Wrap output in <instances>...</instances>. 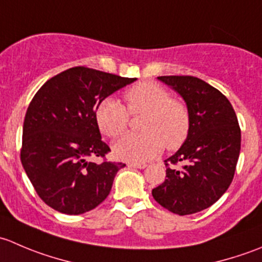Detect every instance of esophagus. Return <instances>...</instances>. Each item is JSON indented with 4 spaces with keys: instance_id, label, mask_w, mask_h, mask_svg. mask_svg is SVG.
Wrapping results in <instances>:
<instances>
[{
    "instance_id": "1",
    "label": "esophagus",
    "mask_w": 262,
    "mask_h": 262,
    "mask_svg": "<svg viewBox=\"0 0 262 262\" xmlns=\"http://www.w3.org/2000/svg\"><path fill=\"white\" fill-rule=\"evenodd\" d=\"M128 166L132 168H139V170H141V168L147 167L146 163H130V165H128Z\"/></svg>"
}]
</instances>
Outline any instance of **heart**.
<instances>
[{
  "mask_svg": "<svg viewBox=\"0 0 262 262\" xmlns=\"http://www.w3.org/2000/svg\"><path fill=\"white\" fill-rule=\"evenodd\" d=\"M128 110L141 120L143 133H129L113 143L119 160L142 163L157 156L163 147L175 149L187 138L190 130L189 109L178 99H171L165 87L155 82H141L125 92ZM96 121L106 137L120 136L128 126L126 107L113 97L102 100L96 110Z\"/></svg>",
  "mask_w": 262,
  "mask_h": 262,
  "instance_id": "1",
  "label": "heart"
}]
</instances>
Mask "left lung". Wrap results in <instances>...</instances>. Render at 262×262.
Masks as SVG:
<instances>
[{
	"label": "left lung",
	"mask_w": 262,
	"mask_h": 262,
	"mask_svg": "<svg viewBox=\"0 0 262 262\" xmlns=\"http://www.w3.org/2000/svg\"><path fill=\"white\" fill-rule=\"evenodd\" d=\"M184 99L190 130L180 149L165 161L166 180L152 190L156 202L187 215L213 205L231 185L241 149V129L226 96L192 76H161ZM184 163L180 170L170 164Z\"/></svg>",
	"instance_id": "left-lung-1"
}]
</instances>
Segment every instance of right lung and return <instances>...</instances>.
<instances>
[{"label": "right lung", "instance_id": "1", "mask_svg": "<svg viewBox=\"0 0 262 262\" xmlns=\"http://www.w3.org/2000/svg\"><path fill=\"white\" fill-rule=\"evenodd\" d=\"M137 78L73 67L39 89L23 126L21 163L40 199L77 215L101 204L124 163L92 162L110 148L96 121L100 102Z\"/></svg>", "mask_w": 262, "mask_h": 262}]
</instances>
